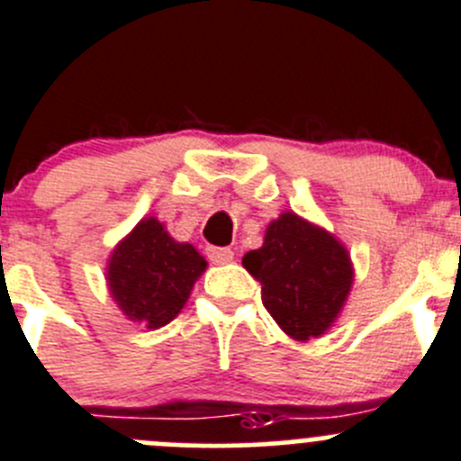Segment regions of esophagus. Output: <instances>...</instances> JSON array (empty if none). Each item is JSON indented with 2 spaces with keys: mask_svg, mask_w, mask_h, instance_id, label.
I'll return each instance as SVG.
<instances>
[{
  "mask_svg": "<svg viewBox=\"0 0 461 461\" xmlns=\"http://www.w3.org/2000/svg\"><path fill=\"white\" fill-rule=\"evenodd\" d=\"M232 258H235V253L230 249H221V246H211L208 249V259L212 264H229L232 262Z\"/></svg>",
  "mask_w": 461,
  "mask_h": 461,
  "instance_id": "34e87169",
  "label": "esophagus"
}]
</instances>
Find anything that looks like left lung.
<instances>
[{
  "label": "left lung",
  "instance_id": "obj_1",
  "mask_svg": "<svg viewBox=\"0 0 461 461\" xmlns=\"http://www.w3.org/2000/svg\"><path fill=\"white\" fill-rule=\"evenodd\" d=\"M241 264L262 285V303L277 327L303 343L339 321L354 285L343 241L289 211L267 226L262 246Z\"/></svg>",
  "mask_w": 461,
  "mask_h": 461
}]
</instances>
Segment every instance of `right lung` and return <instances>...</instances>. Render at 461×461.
I'll return each mask as SVG.
<instances>
[{
	"label": "right lung",
	"mask_w": 461,
	"mask_h": 461,
	"mask_svg": "<svg viewBox=\"0 0 461 461\" xmlns=\"http://www.w3.org/2000/svg\"><path fill=\"white\" fill-rule=\"evenodd\" d=\"M208 262L188 241H176L157 217H143L107 259L109 295L131 322L158 330L179 316Z\"/></svg>",
	"instance_id": "1"
}]
</instances>
